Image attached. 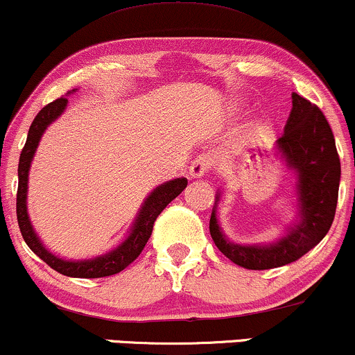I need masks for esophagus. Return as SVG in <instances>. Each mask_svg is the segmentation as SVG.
<instances>
[{
  "instance_id": "1",
  "label": "esophagus",
  "mask_w": 355,
  "mask_h": 355,
  "mask_svg": "<svg viewBox=\"0 0 355 355\" xmlns=\"http://www.w3.org/2000/svg\"><path fill=\"white\" fill-rule=\"evenodd\" d=\"M209 166H211V157H207V156L196 157V159L193 161V164H191V168H189V176L193 179L202 178L204 174L209 171Z\"/></svg>"
}]
</instances>
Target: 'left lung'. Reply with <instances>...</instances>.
Returning <instances> with one entry per match:
<instances>
[{"mask_svg":"<svg viewBox=\"0 0 355 355\" xmlns=\"http://www.w3.org/2000/svg\"><path fill=\"white\" fill-rule=\"evenodd\" d=\"M276 151L295 176V218L287 224L284 234L266 244H239L229 239L218 220L220 191L211 212L209 231L214 244L227 259L245 269H272L297 261L324 239L334 220L340 161L322 111L293 93V111L284 136L276 141Z\"/></svg>","mask_w":355,"mask_h":355,"instance_id":"8db88e82","label":"left lung"}]
</instances>
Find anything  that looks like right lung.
I'll return each mask as SVG.
<instances>
[{
  "mask_svg": "<svg viewBox=\"0 0 355 355\" xmlns=\"http://www.w3.org/2000/svg\"><path fill=\"white\" fill-rule=\"evenodd\" d=\"M76 93V89L69 91L68 94ZM68 107V98L56 99V101L49 103L43 110L37 112V116L33 121L31 128L28 131L26 144H24L23 151L19 156L18 164V196H16V216H18L19 231L23 234L24 243L28 248L36 254L40 259H43L49 268L58 270L60 274H64L68 277H83V279H94V277H106L118 274L123 269H126L132 261L139 256L141 251L144 249L146 243L151 237L153 224L161 211L164 209L168 204L176 199L182 191L186 189L187 179L176 178L171 179L159 184L157 187L146 196V199L141 204V209L137 211L135 223L129 227L126 237L121 243L112 248L111 251L101 254V256L91 257V259H64V257L56 256L49 251L40 239L37 232L33 227L31 219L28 214V179L29 169H31V162L35 159V154L40 144L41 137L44 131L56 121L62 112Z\"/></svg>",
  "mask_w": 355,
  "mask_h": 355,
  "instance_id": "add662e5",
  "label": "right lung"
}]
</instances>
